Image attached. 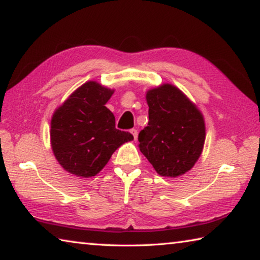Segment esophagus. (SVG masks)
Instances as JSON below:
<instances>
[{
	"mask_svg": "<svg viewBox=\"0 0 260 260\" xmlns=\"http://www.w3.org/2000/svg\"><path fill=\"white\" fill-rule=\"evenodd\" d=\"M131 133H132V135H133L134 136V139L136 140V139H138V129H135V128H132L131 129Z\"/></svg>",
	"mask_w": 260,
	"mask_h": 260,
	"instance_id": "esophagus-1",
	"label": "esophagus"
}]
</instances>
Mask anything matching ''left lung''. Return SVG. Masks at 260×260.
Segmentation results:
<instances>
[{
    "mask_svg": "<svg viewBox=\"0 0 260 260\" xmlns=\"http://www.w3.org/2000/svg\"><path fill=\"white\" fill-rule=\"evenodd\" d=\"M147 102L149 121L139 134L141 152L162 177L184 174L195 165L204 146L203 116L172 85L149 90Z\"/></svg>",
    "mask_w": 260,
    "mask_h": 260,
    "instance_id": "1",
    "label": "left lung"
}]
</instances>
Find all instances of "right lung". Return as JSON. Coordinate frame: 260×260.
<instances>
[{
    "label": "right lung",
    "mask_w": 260,
    "mask_h": 260,
    "mask_svg": "<svg viewBox=\"0 0 260 260\" xmlns=\"http://www.w3.org/2000/svg\"><path fill=\"white\" fill-rule=\"evenodd\" d=\"M112 93L98 82H86L52 116V151L63 169L77 177H94L117 148L134 139L116 128L113 113L105 107Z\"/></svg>",
    "instance_id": "1"
}]
</instances>
